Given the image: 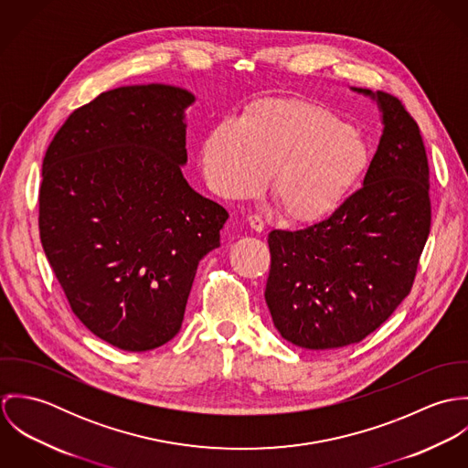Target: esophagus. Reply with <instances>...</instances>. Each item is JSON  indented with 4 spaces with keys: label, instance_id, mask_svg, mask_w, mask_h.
Segmentation results:
<instances>
[{
    "label": "esophagus",
    "instance_id": "34e87169",
    "mask_svg": "<svg viewBox=\"0 0 468 468\" xmlns=\"http://www.w3.org/2000/svg\"><path fill=\"white\" fill-rule=\"evenodd\" d=\"M249 225H250V229H254L256 232H263L265 230V221L258 216V214H252V216H249Z\"/></svg>",
    "mask_w": 468,
    "mask_h": 468
}]
</instances>
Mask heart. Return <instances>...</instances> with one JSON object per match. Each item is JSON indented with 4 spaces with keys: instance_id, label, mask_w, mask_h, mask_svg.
<instances>
[{
    "instance_id": "heart-1",
    "label": "heart",
    "mask_w": 468,
    "mask_h": 468,
    "mask_svg": "<svg viewBox=\"0 0 468 468\" xmlns=\"http://www.w3.org/2000/svg\"><path fill=\"white\" fill-rule=\"evenodd\" d=\"M373 153L364 134L308 101H263L239 122L225 121L203 142L208 186L225 198L258 195L271 173V197L284 216L314 223L358 189Z\"/></svg>"
}]
</instances>
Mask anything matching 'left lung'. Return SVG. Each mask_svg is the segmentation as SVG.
Returning a JSON list of instances; mask_svg holds the SVG:
<instances>
[{
  "instance_id": "8db88e82",
  "label": "left lung",
  "mask_w": 468,
  "mask_h": 468,
  "mask_svg": "<svg viewBox=\"0 0 468 468\" xmlns=\"http://www.w3.org/2000/svg\"><path fill=\"white\" fill-rule=\"evenodd\" d=\"M384 132L362 187L332 216L268 234V310L288 342L334 349L360 342L409 295L431 230L429 164L416 121L389 93Z\"/></svg>"
}]
</instances>
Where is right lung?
<instances>
[{"label":"right lung","mask_w":468,"mask_h":468,"mask_svg":"<svg viewBox=\"0 0 468 468\" xmlns=\"http://www.w3.org/2000/svg\"><path fill=\"white\" fill-rule=\"evenodd\" d=\"M187 90L122 86L75 110L50 142L39 236L71 312L124 351L180 332L203 256L229 212L184 178Z\"/></svg>","instance_id":"add662e5"}]
</instances>
